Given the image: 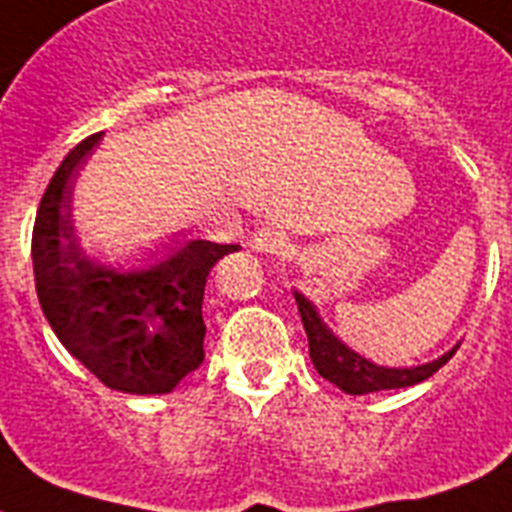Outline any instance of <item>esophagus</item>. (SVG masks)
<instances>
[{
    "instance_id": "esophagus-1",
    "label": "esophagus",
    "mask_w": 512,
    "mask_h": 512,
    "mask_svg": "<svg viewBox=\"0 0 512 512\" xmlns=\"http://www.w3.org/2000/svg\"><path fill=\"white\" fill-rule=\"evenodd\" d=\"M249 247L255 252H263V255H276L286 247V236L273 229V226H263V229H257L255 234L249 236Z\"/></svg>"
}]
</instances>
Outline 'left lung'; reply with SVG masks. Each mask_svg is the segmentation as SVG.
Here are the masks:
<instances>
[{
    "label": "left lung",
    "instance_id": "1",
    "mask_svg": "<svg viewBox=\"0 0 512 512\" xmlns=\"http://www.w3.org/2000/svg\"><path fill=\"white\" fill-rule=\"evenodd\" d=\"M294 299L299 304L304 330H307L309 359H312L315 369L320 372V377H325V380L333 382L336 388H341L343 393L349 395L409 388V385H416V382H424L427 377L435 375L437 369L448 362L450 356L455 354V349H458V346H453V349L432 359V362L416 364V367H385V364H375L369 362L367 356L351 349L349 343H343L325 325L312 299H307L302 291H294Z\"/></svg>",
    "mask_w": 512,
    "mask_h": 512
}]
</instances>
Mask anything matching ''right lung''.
<instances>
[{
  "mask_svg": "<svg viewBox=\"0 0 512 512\" xmlns=\"http://www.w3.org/2000/svg\"><path fill=\"white\" fill-rule=\"evenodd\" d=\"M103 132L67 153L51 176L33 226L38 302L77 362L111 390L163 395L203 364L205 281L236 244L182 242L145 268H114L88 255L72 221L75 182Z\"/></svg>",
  "mask_w": 512,
  "mask_h": 512,
  "instance_id": "right-lung-1",
  "label": "right lung"
}]
</instances>
